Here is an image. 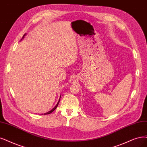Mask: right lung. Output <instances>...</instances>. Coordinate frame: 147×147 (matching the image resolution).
<instances>
[{
  "instance_id": "1",
  "label": "right lung",
  "mask_w": 147,
  "mask_h": 147,
  "mask_svg": "<svg viewBox=\"0 0 147 147\" xmlns=\"http://www.w3.org/2000/svg\"><path fill=\"white\" fill-rule=\"evenodd\" d=\"M25 34H24V36H23V38H24V36H25ZM60 99H61V97H60L58 103H57V105H56L55 107H54V108H53V109H52L51 111H48V112H47V113H44V114H43V115H48V114H50V113H51L53 111H54V110H55V109H56V108H57V105H58V104H59V102H60ZM42 115H43V114H42Z\"/></svg>"
}]
</instances>
